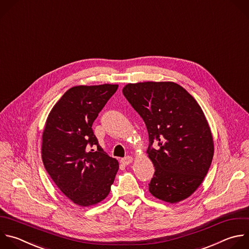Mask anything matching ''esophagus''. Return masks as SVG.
Listing matches in <instances>:
<instances>
[{"label": "esophagus", "instance_id": "1", "mask_svg": "<svg viewBox=\"0 0 249 249\" xmlns=\"http://www.w3.org/2000/svg\"><path fill=\"white\" fill-rule=\"evenodd\" d=\"M132 162H133V157H132V156H129V155L121 159V163L124 164V165H129V164L132 163Z\"/></svg>", "mask_w": 249, "mask_h": 249}]
</instances>
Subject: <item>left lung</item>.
I'll list each match as a JSON object with an SVG mask.
<instances>
[{"label":"left lung","mask_w":249,"mask_h":249,"mask_svg":"<svg viewBox=\"0 0 249 249\" xmlns=\"http://www.w3.org/2000/svg\"><path fill=\"white\" fill-rule=\"evenodd\" d=\"M122 92L147 129L146 152L155 167L149 193L170 203L188 198L202 183L214 153L201 107L174 82L128 84Z\"/></svg>","instance_id":"1"}]
</instances>
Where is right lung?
I'll return each mask as SVG.
<instances>
[{
    "mask_svg": "<svg viewBox=\"0 0 249 249\" xmlns=\"http://www.w3.org/2000/svg\"><path fill=\"white\" fill-rule=\"evenodd\" d=\"M118 85L76 86L51 110L43 132L44 166L70 200L90 206L109 194L118 161L100 146L92 125Z\"/></svg>",
    "mask_w": 249,
    "mask_h": 249,
    "instance_id": "right-lung-1",
    "label": "right lung"
}]
</instances>
